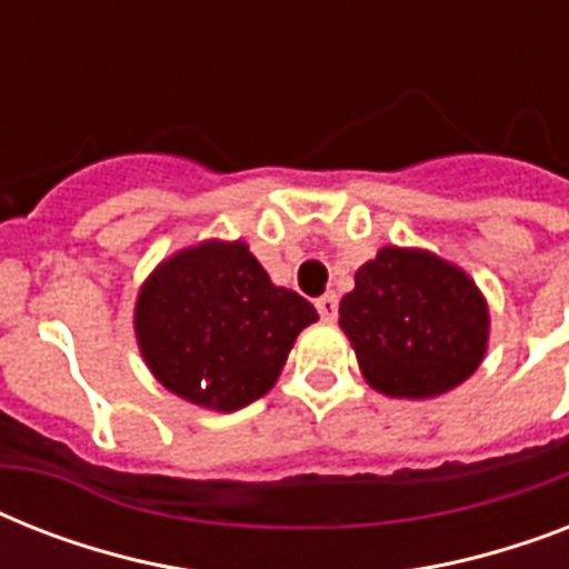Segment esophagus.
I'll return each instance as SVG.
<instances>
[{
    "label": "esophagus",
    "instance_id": "34e87169",
    "mask_svg": "<svg viewBox=\"0 0 569 569\" xmlns=\"http://www.w3.org/2000/svg\"><path fill=\"white\" fill-rule=\"evenodd\" d=\"M316 310H319V316L325 321H333V319H337V312H339V298L333 292L321 295L319 301H316Z\"/></svg>",
    "mask_w": 569,
    "mask_h": 569
}]
</instances>
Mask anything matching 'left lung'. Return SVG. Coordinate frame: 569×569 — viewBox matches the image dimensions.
Masks as SVG:
<instances>
[{"label": "left lung", "mask_w": 569, "mask_h": 569, "mask_svg": "<svg viewBox=\"0 0 569 569\" xmlns=\"http://www.w3.org/2000/svg\"><path fill=\"white\" fill-rule=\"evenodd\" d=\"M339 328L366 383L425 401L460 387L490 342V307L476 280L425 248L387 244L339 301Z\"/></svg>", "instance_id": "1"}]
</instances>
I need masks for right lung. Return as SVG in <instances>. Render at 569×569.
Here are the masks:
<instances>
[{
	"mask_svg": "<svg viewBox=\"0 0 569 569\" xmlns=\"http://www.w3.org/2000/svg\"><path fill=\"white\" fill-rule=\"evenodd\" d=\"M319 312L271 283L244 241L206 239L164 257L136 298L147 369L189 405L232 413L274 387Z\"/></svg>",
	"mask_w": 569,
	"mask_h": 569,
	"instance_id": "right-lung-1",
	"label": "right lung"
}]
</instances>
